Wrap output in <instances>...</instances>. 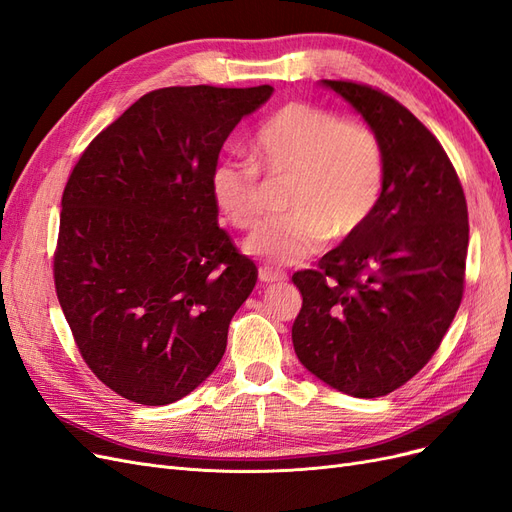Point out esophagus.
<instances>
[{"mask_svg":"<svg viewBox=\"0 0 512 512\" xmlns=\"http://www.w3.org/2000/svg\"><path fill=\"white\" fill-rule=\"evenodd\" d=\"M258 280H260L262 284H280V282L286 280V273L265 265V267L258 269Z\"/></svg>","mask_w":512,"mask_h":512,"instance_id":"34e87169","label":"esophagus"}]
</instances>
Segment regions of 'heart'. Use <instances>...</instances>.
Here are the masks:
<instances>
[{
	"instance_id": "heart-1",
	"label": "heart",
	"mask_w": 512,
	"mask_h": 512,
	"mask_svg": "<svg viewBox=\"0 0 512 512\" xmlns=\"http://www.w3.org/2000/svg\"><path fill=\"white\" fill-rule=\"evenodd\" d=\"M252 160H224L213 168L211 192L224 218L254 228L265 211V175L286 183L282 218L260 226L243 243L245 254L297 265L327 239L348 241L374 218L384 194L386 158L378 132L356 119H339L312 102H288L252 141Z\"/></svg>"
}]
</instances>
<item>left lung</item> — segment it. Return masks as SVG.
<instances>
[{"label":"left lung","mask_w":512,"mask_h":512,"mask_svg":"<svg viewBox=\"0 0 512 512\" xmlns=\"http://www.w3.org/2000/svg\"><path fill=\"white\" fill-rule=\"evenodd\" d=\"M380 136L386 181L365 228L292 282L299 361L352 397H382L421 371L457 314L468 205L446 151L406 106L378 89L320 81Z\"/></svg>","instance_id":"1"}]
</instances>
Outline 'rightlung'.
I'll list each match as a JSON object with an SVG mask.
<instances>
[{"mask_svg": "<svg viewBox=\"0 0 512 512\" xmlns=\"http://www.w3.org/2000/svg\"><path fill=\"white\" fill-rule=\"evenodd\" d=\"M271 85L164 87L76 162L61 196L55 290L89 369L117 395L166 406L222 361L256 265L218 226L211 175Z\"/></svg>", "mask_w": 512, "mask_h": 512, "instance_id": "right-lung-1", "label": "right lung"}]
</instances>
